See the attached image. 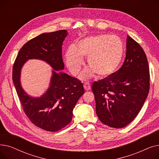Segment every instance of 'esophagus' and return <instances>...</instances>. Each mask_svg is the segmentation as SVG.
Listing matches in <instances>:
<instances>
[{
  "label": "esophagus",
  "mask_w": 159,
  "mask_h": 159,
  "mask_svg": "<svg viewBox=\"0 0 159 159\" xmlns=\"http://www.w3.org/2000/svg\"><path fill=\"white\" fill-rule=\"evenodd\" d=\"M84 88L85 90H86V91H88V90H89V89H91L90 84H89V83L88 82H84Z\"/></svg>",
  "instance_id": "obj_1"
}]
</instances>
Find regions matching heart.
<instances>
[{"mask_svg": "<svg viewBox=\"0 0 159 159\" xmlns=\"http://www.w3.org/2000/svg\"><path fill=\"white\" fill-rule=\"evenodd\" d=\"M124 55V45L117 36L99 35L79 40L77 46H70L66 52V64L70 72L77 75L87 57L90 66L83 71L80 79L86 80L96 73L100 77L113 74L119 66Z\"/></svg>", "mask_w": 159, "mask_h": 159, "instance_id": "heart-1", "label": "heart"}]
</instances>
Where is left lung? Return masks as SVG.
Returning a JSON list of instances; mask_svg holds the SVG:
<instances>
[{
  "label": "left lung",
  "mask_w": 159,
  "mask_h": 159,
  "mask_svg": "<svg viewBox=\"0 0 159 159\" xmlns=\"http://www.w3.org/2000/svg\"><path fill=\"white\" fill-rule=\"evenodd\" d=\"M149 90V70L146 55L139 44L128 36L126 58L121 68L93 83L99 120L111 128L126 126L140 111Z\"/></svg>",
  "instance_id": "8db88e82"
}]
</instances>
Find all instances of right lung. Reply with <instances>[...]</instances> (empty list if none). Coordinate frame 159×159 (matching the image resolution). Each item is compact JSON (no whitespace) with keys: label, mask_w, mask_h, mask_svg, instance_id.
<instances>
[{"label":"right lung","mask_w":159,"mask_h":159,"mask_svg":"<svg viewBox=\"0 0 159 159\" xmlns=\"http://www.w3.org/2000/svg\"><path fill=\"white\" fill-rule=\"evenodd\" d=\"M68 32L59 30L44 33L29 40L19 50L13 67V82L23 110L36 126L47 131H57L72 119L73 110L79 98L84 93L82 83L62 70V43ZM29 59L46 61L54 69L50 86L40 98L28 95L20 84V72Z\"/></svg>","instance_id":"right-lung-1"}]
</instances>
